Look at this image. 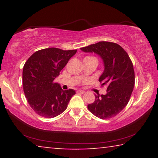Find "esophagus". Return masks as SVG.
<instances>
[{"instance_id":"34e87169","label":"esophagus","mask_w":158,"mask_h":158,"mask_svg":"<svg viewBox=\"0 0 158 158\" xmlns=\"http://www.w3.org/2000/svg\"><path fill=\"white\" fill-rule=\"evenodd\" d=\"M77 93H78V94H85V91H84V90H77Z\"/></svg>"}]
</instances>
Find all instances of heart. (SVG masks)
<instances>
[{
	"mask_svg": "<svg viewBox=\"0 0 158 158\" xmlns=\"http://www.w3.org/2000/svg\"><path fill=\"white\" fill-rule=\"evenodd\" d=\"M88 57H86L85 58H88Z\"/></svg>",
	"mask_w": 158,
	"mask_h": 158,
	"instance_id": "heart-1",
	"label": "heart"
}]
</instances>
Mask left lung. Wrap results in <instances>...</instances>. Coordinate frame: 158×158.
<instances>
[{
    "instance_id": "1",
    "label": "left lung",
    "mask_w": 158,
    "mask_h": 158,
    "mask_svg": "<svg viewBox=\"0 0 158 158\" xmlns=\"http://www.w3.org/2000/svg\"><path fill=\"white\" fill-rule=\"evenodd\" d=\"M84 52H94L101 58L104 70L98 81L107 86L106 95H96V100L88 105L93 114L102 119L114 117L128 103L135 86V71L127 52L120 45L100 42L82 47Z\"/></svg>"
}]
</instances>
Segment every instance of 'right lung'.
I'll return each mask as SVG.
<instances>
[{
	"label": "right lung",
	"mask_w": 158,
	"mask_h": 158,
	"mask_svg": "<svg viewBox=\"0 0 158 158\" xmlns=\"http://www.w3.org/2000/svg\"><path fill=\"white\" fill-rule=\"evenodd\" d=\"M77 52L47 48L34 52L23 68V88L31 109L45 118L55 117L68 107L75 91L63 90L55 79L60 75L69 60Z\"/></svg>",
	"instance_id": "right-lung-1"
}]
</instances>
